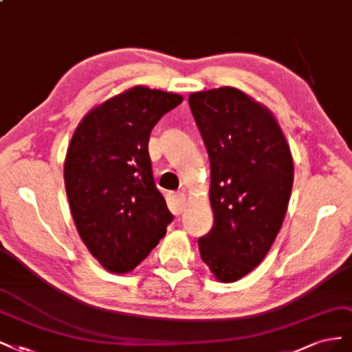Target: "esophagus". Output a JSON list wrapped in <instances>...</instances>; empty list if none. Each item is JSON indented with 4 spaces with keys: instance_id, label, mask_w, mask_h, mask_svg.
<instances>
[{
    "instance_id": "obj_1",
    "label": "esophagus",
    "mask_w": 352,
    "mask_h": 352,
    "mask_svg": "<svg viewBox=\"0 0 352 352\" xmlns=\"http://www.w3.org/2000/svg\"><path fill=\"white\" fill-rule=\"evenodd\" d=\"M168 208L174 214H179L186 208V195L184 192H171L168 195Z\"/></svg>"
}]
</instances>
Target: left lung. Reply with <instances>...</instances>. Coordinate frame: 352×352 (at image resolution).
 Returning a JSON list of instances; mask_svg holds the SVG:
<instances>
[{
  "label": "left lung",
  "instance_id": "obj_1",
  "mask_svg": "<svg viewBox=\"0 0 352 352\" xmlns=\"http://www.w3.org/2000/svg\"><path fill=\"white\" fill-rule=\"evenodd\" d=\"M190 109L210 161L212 230L199 238L201 260L221 282L260 265L288 209L289 146L274 114L235 87L195 92Z\"/></svg>",
  "mask_w": 352,
  "mask_h": 352
}]
</instances>
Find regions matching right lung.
Segmentation results:
<instances>
[{
  "label": "right lung",
  "mask_w": 352,
  "mask_h": 352,
  "mask_svg": "<svg viewBox=\"0 0 352 352\" xmlns=\"http://www.w3.org/2000/svg\"><path fill=\"white\" fill-rule=\"evenodd\" d=\"M183 96L134 86L95 107L78 124L64 162L65 191L87 250L112 274L149 256L174 217L156 188L151 131Z\"/></svg>",
  "instance_id": "obj_1"
}]
</instances>
